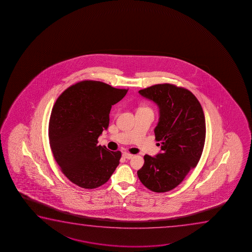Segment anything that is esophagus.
<instances>
[{
    "label": "esophagus",
    "mask_w": 252,
    "mask_h": 252,
    "mask_svg": "<svg viewBox=\"0 0 252 252\" xmlns=\"http://www.w3.org/2000/svg\"><path fill=\"white\" fill-rule=\"evenodd\" d=\"M122 156L124 157L126 159H131L132 158V157H133V155H131V154H129V153H127V152H124V153L122 154Z\"/></svg>",
    "instance_id": "34e87169"
}]
</instances>
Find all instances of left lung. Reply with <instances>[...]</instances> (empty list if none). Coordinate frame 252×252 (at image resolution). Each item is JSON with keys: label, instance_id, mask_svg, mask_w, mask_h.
I'll return each mask as SVG.
<instances>
[{"label": "left lung", "instance_id": "obj_1", "mask_svg": "<svg viewBox=\"0 0 252 252\" xmlns=\"http://www.w3.org/2000/svg\"><path fill=\"white\" fill-rule=\"evenodd\" d=\"M138 93L158 106L154 132L162 151L155 157H144L138 178L153 192H168L200 161L206 138L203 109L189 90L169 83L153 85Z\"/></svg>", "mask_w": 252, "mask_h": 252}]
</instances>
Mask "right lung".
<instances>
[{
    "mask_svg": "<svg viewBox=\"0 0 252 252\" xmlns=\"http://www.w3.org/2000/svg\"><path fill=\"white\" fill-rule=\"evenodd\" d=\"M127 91L85 80L56 100L49 122L50 146L62 172L77 186H101L119 165L121 152L97 145V139L108 127L111 107Z\"/></svg>",
    "mask_w": 252,
    "mask_h": 252,
    "instance_id": "right-lung-1",
    "label": "right lung"
}]
</instances>
